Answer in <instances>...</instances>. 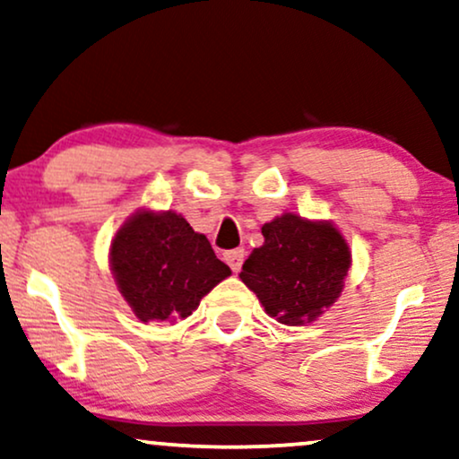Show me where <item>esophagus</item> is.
I'll use <instances>...</instances> for the list:
<instances>
[{
    "mask_svg": "<svg viewBox=\"0 0 459 459\" xmlns=\"http://www.w3.org/2000/svg\"><path fill=\"white\" fill-rule=\"evenodd\" d=\"M224 260H226V264L230 266V271H233V273H239V271H241L243 260H246V252H243L241 247H237V249H229V252L224 254Z\"/></svg>",
    "mask_w": 459,
    "mask_h": 459,
    "instance_id": "obj_1",
    "label": "esophagus"
}]
</instances>
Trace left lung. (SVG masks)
I'll use <instances>...</instances> for the list:
<instances>
[{
	"label": "left lung",
	"mask_w": 459,
	"mask_h": 459,
	"mask_svg": "<svg viewBox=\"0 0 459 459\" xmlns=\"http://www.w3.org/2000/svg\"><path fill=\"white\" fill-rule=\"evenodd\" d=\"M264 246L241 268V281L283 325L315 321L340 296L351 252L329 222L283 213L262 226Z\"/></svg>",
	"instance_id": "left-lung-1"
}]
</instances>
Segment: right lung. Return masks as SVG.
Wrapping results in <instances>:
<instances>
[{"mask_svg": "<svg viewBox=\"0 0 459 459\" xmlns=\"http://www.w3.org/2000/svg\"><path fill=\"white\" fill-rule=\"evenodd\" d=\"M111 271L143 323L185 319L230 274L205 235L174 212L134 213L111 243Z\"/></svg>", "mask_w": 459, "mask_h": 459, "instance_id": "1", "label": "right lung"}]
</instances>
